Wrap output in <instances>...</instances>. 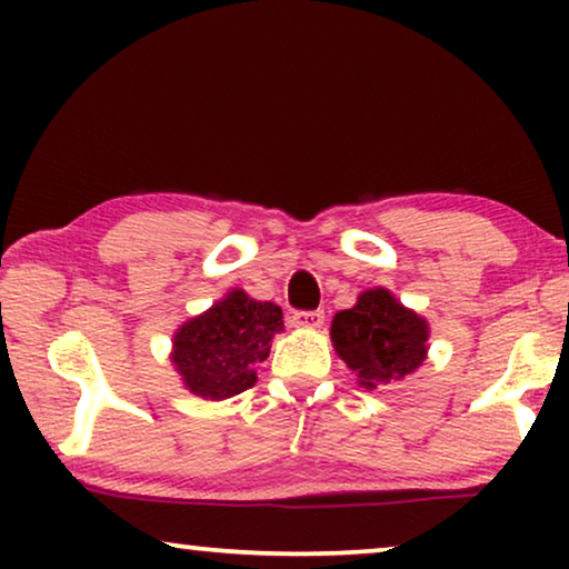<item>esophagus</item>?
I'll return each mask as SVG.
<instances>
[{"label":"esophagus","instance_id":"34e87169","mask_svg":"<svg viewBox=\"0 0 569 569\" xmlns=\"http://www.w3.org/2000/svg\"><path fill=\"white\" fill-rule=\"evenodd\" d=\"M323 318V310H300V313L292 316V323L300 326V329H321Z\"/></svg>","mask_w":569,"mask_h":569}]
</instances>
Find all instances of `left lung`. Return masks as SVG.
<instances>
[{
    "label": "left lung",
    "mask_w": 569,
    "mask_h": 569,
    "mask_svg": "<svg viewBox=\"0 0 569 569\" xmlns=\"http://www.w3.org/2000/svg\"><path fill=\"white\" fill-rule=\"evenodd\" d=\"M331 345L362 388L399 383L417 372L430 352V323L396 300L386 287L357 295L331 321Z\"/></svg>",
    "instance_id": "1"
}]
</instances>
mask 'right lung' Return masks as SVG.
Listing matches in <instances>:
<instances>
[{
    "instance_id": "right-lung-1",
    "label": "right lung",
    "mask_w": 569,
    "mask_h": 569,
    "mask_svg": "<svg viewBox=\"0 0 569 569\" xmlns=\"http://www.w3.org/2000/svg\"><path fill=\"white\" fill-rule=\"evenodd\" d=\"M282 331V308L248 298L236 287L178 326L170 362L186 391L204 401H224L259 380L256 365L267 360L271 339Z\"/></svg>"
}]
</instances>
